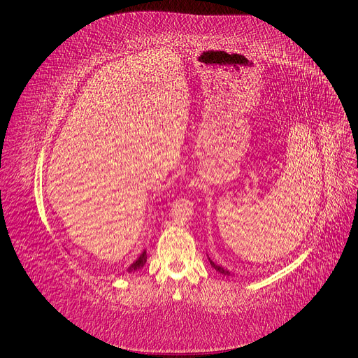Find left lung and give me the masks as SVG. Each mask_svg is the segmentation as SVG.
<instances>
[{"label":"left lung","instance_id":"1","mask_svg":"<svg viewBox=\"0 0 358 358\" xmlns=\"http://www.w3.org/2000/svg\"><path fill=\"white\" fill-rule=\"evenodd\" d=\"M209 262H210V266H212V267H213V268L216 270V272H220V273H222L224 276H230V275H231V273L229 272V270H227V268H224L222 266H218V264H215V263L212 262V259H210V258H209Z\"/></svg>","mask_w":358,"mask_h":358}]
</instances>
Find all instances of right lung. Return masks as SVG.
I'll return each mask as SVG.
<instances>
[{"instance_id":"1","label":"right lung","mask_w":358,"mask_h":358,"mask_svg":"<svg viewBox=\"0 0 358 358\" xmlns=\"http://www.w3.org/2000/svg\"><path fill=\"white\" fill-rule=\"evenodd\" d=\"M146 259H148V254H146V251H143L142 254H140V257L136 259V262L129 266L128 268H127V272L129 273V275H133V273H136L138 268H142L143 266H145V263H146Z\"/></svg>"}]
</instances>
